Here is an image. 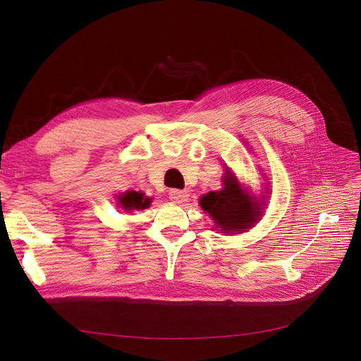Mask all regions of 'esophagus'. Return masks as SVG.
<instances>
[{
    "instance_id": "34e87169",
    "label": "esophagus",
    "mask_w": 361,
    "mask_h": 361,
    "mask_svg": "<svg viewBox=\"0 0 361 361\" xmlns=\"http://www.w3.org/2000/svg\"><path fill=\"white\" fill-rule=\"evenodd\" d=\"M169 198H171L173 202H177V204H183L184 201H188L189 192H188V190L171 189V190H169Z\"/></svg>"
}]
</instances>
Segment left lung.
Segmentation results:
<instances>
[{"instance_id": "obj_1", "label": "left lung", "mask_w": 361, "mask_h": 361, "mask_svg": "<svg viewBox=\"0 0 361 361\" xmlns=\"http://www.w3.org/2000/svg\"><path fill=\"white\" fill-rule=\"evenodd\" d=\"M224 189L219 192H209L200 200L202 210L214 218L216 227L224 230V233L243 232L255 224L259 216V202L252 198L239 188L232 172L227 171L224 175Z\"/></svg>"}]
</instances>
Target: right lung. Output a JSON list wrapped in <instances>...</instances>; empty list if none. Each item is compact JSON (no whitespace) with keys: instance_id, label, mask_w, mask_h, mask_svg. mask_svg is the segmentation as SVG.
I'll list each match as a JSON object with an SVG mask.
<instances>
[{"instance_id":"add662e5","label":"right lung","mask_w":361,"mask_h":361,"mask_svg":"<svg viewBox=\"0 0 361 361\" xmlns=\"http://www.w3.org/2000/svg\"><path fill=\"white\" fill-rule=\"evenodd\" d=\"M120 206H122L125 210H142L149 206L151 200L145 198L143 193L138 192H126L123 195H120L118 198Z\"/></svg>"}]
</instances>
